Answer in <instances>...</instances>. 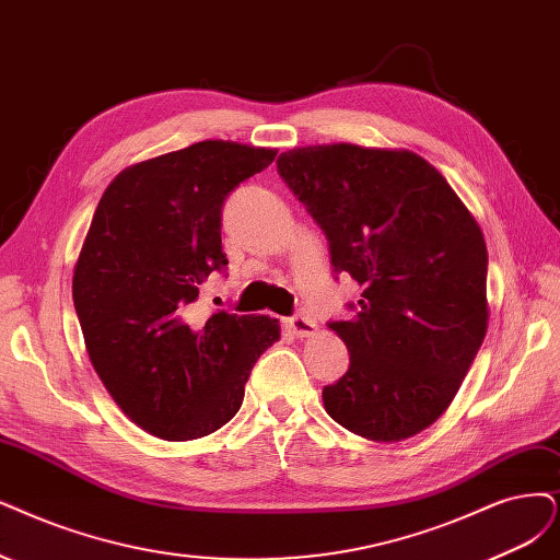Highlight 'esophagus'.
<instances>
[{
  "instance_id": "1",
  "label": "esophagus",
  "mask_w": 560,
  "mask_h": 560,
  "mask_svg": "<svg viewBox=\"0 0 560 560\" xmlns=\"http://www.w3.org/2000/svg\"><path fill=\"white\" fill-rule=\"evenodd\" d=\"M285 325H288V329H291V332H293L295 337H300V339H302V337H314V335L318 332L316 320L304 316V314L291 316V318L285 320Z\"/></svg>"
}]
</instances>
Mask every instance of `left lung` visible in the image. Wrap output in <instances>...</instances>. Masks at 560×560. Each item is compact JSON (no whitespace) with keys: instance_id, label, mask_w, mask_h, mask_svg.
Returning <instances> with one entry per match:
<instances>
[{"instance_id":"left-lung-1","label":"left lung","mask_w":560,"mask_h":560,"mask_svg":"<svg viewBox=\"0 0 560 560\" xmlns=\"http://www.w3.org/2000/svg\"><path fill=\"white\" fill-rule=\"evenodd\" d=\"M329 244L335 275L362 285L355 316L329 320L350 364L323 387L327 416L395 443L436 422L487 335V244L447 179L406 150L298 148L277 159Z\"/></svg>"}]
</instances>
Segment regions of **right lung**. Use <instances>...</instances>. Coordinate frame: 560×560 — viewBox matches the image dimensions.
<instances>
[{"label":"right lung","mask_w":560,"mask_h":560,"mask_svg":"<svg viewBox=\"0 0 560 560\" xmlns=\"http://www.w3.org/2000/svg\"><path fill=\"white\" fill-rule=\"evenodd\" d=\"M277 150L202 140L121 171L101 196L73 269V304L98 378L140 429L194 441L242 406L279 320L223 308L191 323L200 285L225 272L221 210Z\"/></svg>","instance_id":"obj_1"}]
</instances>
